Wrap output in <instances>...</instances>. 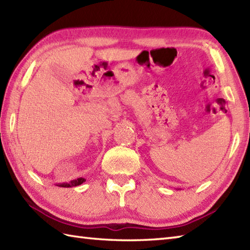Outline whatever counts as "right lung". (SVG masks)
<instances>
[{"mask_svg": "<svg viewBox=\"0 0 250 250\" xmlns=\"http://www.w3.org/2000/svg\"><path fill=\"white\" fill-rule=\"evenodd\" d=\"M83 182H86V179L84 178H77L75 180H72L70 184H60L58 186H59V187H66V188L67 187H76V186L82 185Z\"/></svg>", "mask_w": 250, "mask_h": 250, "instance_id": "obj_1", "label": "right lung"}]
</instances>
